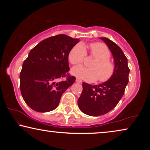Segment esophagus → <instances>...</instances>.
I'll return each instance as SVG.
<instances>
[{
  "label": "esophagus",
  "instance_id": "esophagus-1",
  "mask_svg": "<svg viewBox=\"0 0 150 150\" xmlns=\"http://www.w3.org/2000/svg\"><path fill=\"white\" fill-rule=\"evenodd\" d=\"M76 81L77 83H82V81H81V80H80V79H76Z\"/></svg>",
  "mask_w": 150,
  "mask_h": 150
}]
</instances>
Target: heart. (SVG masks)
<instances>
[{"instance_id": "obj_1", "label": "heart", "mask_w": 150, "mask_h": 150, "mask_svg": "<svg viewBox=\"0 0 150 150\" xmlns=\"http://www.w3.org/2000/svg\"><path fill=\"white\" fill-rule=\"evenodd\" d=\"M90 54L96 59L90 65L91 68L79 65L71 69V74L87 82H94L98 79L102 83L108 81L115 71L113 63L109 60L110 50L102 43H93L90 46ZM85 55L86 50L84 46L77 44L69 51V61L72 65L80 64L83 61Z\"/></svg>"}]
</instances>
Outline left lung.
<instances>
[{
    "instance_id": "1",
    "label": "left lung",
    "mask_w": 150,
    "mask_h": 150,
    "mask_svg": "<svg viewBox=\"0 0 150 150\" xmlns=\"http://www.w3.org/2000/svg\"><path fill=\"white\" fill-rule=\"evenodd\" d=\"M107 45L114 59L115 71L108 81L98 85L83 83V92L78 100L80 110L90 116H100L115 107L124 96L128 83V59L115 43L100 38Z\"/></svg>"
}]
</instances>
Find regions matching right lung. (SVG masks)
<instances>
[{"mask_svg": "<svg viewBox=\"0 0 150 150\" xmlns=\"http://www.w3.org/2000/svg\"><path fill=\"white\" fill-rule=\"evenodd\" d=\"M79 42L66 35H58L42 40L30 51L20 74V91L26 104L40 112L58 106L61 96L74 83L69 71L68 54ZM66 80L57 83L59 78Z\"/></svg>", "mask_w": 150, "mask_h": 150, "instance_id": "add662e5", "label": "right lung"}]
</instances>
